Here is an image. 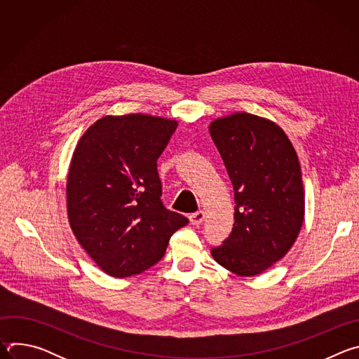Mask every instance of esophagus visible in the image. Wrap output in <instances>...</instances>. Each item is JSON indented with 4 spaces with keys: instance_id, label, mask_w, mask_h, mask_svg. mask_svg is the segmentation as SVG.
<instances>
[{
    "instance_id": "esophagus-1",
    "label": "esophagus",
    "mask_w": 359,
    "mask_h": 359,
    "mask_svg": "<svg viewBox=\"0 0 359 359\" xmlns=\"http://www.w3.org/2000/svg\"><path fill=\"white\" fill-rule=\"evenodd\" d=\"M204 219H206V215H204L203 210H198V212H196V213H193V215L190 216V222H191V224H194V226L201 224V223L204 222Z\"/></svg>"
}]
</instances>
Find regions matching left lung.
<instances>
[{
  "mask_svg": "<svg viewBox=\"0 0 359 359\" xmlns=\"http://www.w3.org/2000/svg\"><path fill=\"white\" fill-rule=\"evenodd\" d=\"M234 189V224L213 259L240 276H259L281 260L304 222L297 151L273 121L236 112L209 126Z\"/></svg>",
  "mask_w": 359,
  "mask_h": 359,
  "instance_id": "obj_1",
  "label": "left lung"
}]
</instances>
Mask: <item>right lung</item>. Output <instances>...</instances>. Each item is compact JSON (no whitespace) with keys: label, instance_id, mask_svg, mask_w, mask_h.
Here are the masks:
<instances>
[{"label":"right lung","instance_id":"add662e5","mask_svg":"<svg viewBox=\"0 0 359 359\" xmlns=\"http://www.w3.org/2000/svg\"><path fill=\"white\" fill-rule=\"evenodd\" d=\"M177 121L143 114L104 116L81 136L67 179V212L78 243L111 277L140 274L189 220L161 200L158 159Z\"/></svg>","mask_w":359,"mask_h":359}]
</instances>
